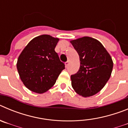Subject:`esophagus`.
I'll list each match as a JSON object with an SVG mask.
<instances>
[{"label": "esophagus", "instance_id": "esophagus-1", "mask_svg": "<svg viewBox=\"0 0 128 128\" xmlns=\"http://www.w3.org/2000/svg\"><path fill=\"white\" fill-rule=\"evenodd\" d=\"M68 65H69V62H68V61L65 62V66H66V67H67V66H68Z\"/></svg>", "mask_w": 128, "mask_h": 128}]
</instances>
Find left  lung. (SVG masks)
Segmentation results:
<instances>
[{"label":"left lung","mask_w":128,"mask_h":128,"mask_svg":"<svg viewBox=\"0 0 128 128\" xmlns=\"http://www.w3.org/2000/svg\"><path fill=\"white\" fill-rule=\"evenodd\" d=\"M78 52L80 67L71 75L72 86L83 97L98 93L110 78L113 61L102 44L94 38L82 37L71 41Z\"/></svg>","instance_id":"1"}]
</instances>
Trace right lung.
Wrapping results in <instances>:
<instances>
[{
    "mask_svg": "<svg viewBox=\"0 0 128 128\" xmlns=\"http://www.w3.org/2000/svg\"><path fill=\"white\" fill-rule=\"evenodd\" d=\"M58 38L44 34L32 39L19 56L16 67L20 79L28 89L38 94L55 84L65 64L54 50Z\"/></svg>",
    "mask_w": 128,
    "mask_h": 128,
    "instance_id": "1",
    "label": "right lung"
}]
</instances>
